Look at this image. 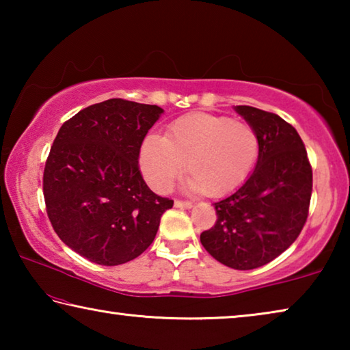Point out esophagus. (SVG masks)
Listing matches in <instances>:
<instances>
[{"instance_id":"obj_1","label":"esophagus","mask_w":350,"mask_h":350,"mask_svg":"<svg viewBox=\"0 0 350 350\" xmlns=\"http://www.w3.org/2000/svg\"><path fill=\"white\" fill-rule=\"evenodd\" d=\"M174 206L176 208H185V210H189L193 206L191 202H188V200H174Z\"/></svg>"}]
</instances>
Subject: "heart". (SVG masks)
Masks as SVG:
<instances>
[{
	"label": "heart",
	"instance_id": "1",
	"mask_svg": "<svg viewBox=\"0 0 350 350\" xmlns=\"http://www.w3.org/2000/svg\"><path fill=\"white\" fill-rule=\"evenodd\" d=\"M259 151L254 129L228 117L193 112L179 117L167 135L150 134L140 148V168L156 191H167L183 171L187 191L224 196L241 187Z\"/></svg>",
	"mask_w": 350,
	"mask_h": 350
}]
</instances>
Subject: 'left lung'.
Segmentation results:
<instances>
[{
    "instance_id": "1",
    "label": "left lung",
    "mask_w": 350,
    "mask_h": 350,
    "mask_svg": "<svg viewBox=\"0 0 350 350\" xmlns=\"http://www.w3.org/2000/svg\"><path fill=\"white\" fill-rule=\"evenodd\" d=\"M259 140L253 173L215 202V227L200 234L206 252L234 270L262 267L293 244L312 196V168L303 140L280 116L234 106Z\"/></svg>"
}]
</instances>
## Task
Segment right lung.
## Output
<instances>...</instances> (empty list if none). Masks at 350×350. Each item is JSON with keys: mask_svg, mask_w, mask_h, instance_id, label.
Returning a JSON list of instances; mask_svg holds the SVG:
<instances>
[{"mask_svg": "<svg viewBox=\"0 0 350 350\" xmlns=\"http://www.w3.org/2000/svg\"><path fill=\"white\" fill-rule=\"evenodd\" d=\"M162 114L156 105L109 98L77 112L57 134L43 176L47 216L58 238L91 262L137 258L173 206L148 188L137 162Z\"/></svg>", "mask_w": 350, "mask_h": 350, "instance_id": "add662e5", "label": "right lung"}]
</instances>
